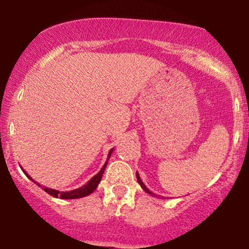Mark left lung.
<instances>
[{
    "mask_svg": "<svg viewBox=\"0 0 249 249\" xmlns=\"http://www.w3.org/2000/svg\"><path fill=\"white\" fill-rule=\"evenodd\" d=\"M137 179H138V182H139L140 187H142V189L146 191V193H147V194H149V195H152V196H155V197H157V195H155V194H153V193H152V191H151V190H148V188H146V185L142 183V178H140V176H139V174H138V172H137Z\"/></svg>",
    "mask_w": 249,
    "mask_h": 249,
    "instance_id": "obj_1",
    "label": "left lung"
}]
</instances>
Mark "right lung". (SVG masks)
I'll list each match as a JSON object with an SVG mask.
<instances>
[{
	"label": "right lung",
	"mask_w": 249,
	"mask_h": 249,
	"mask_svg": "<svg viewBox=\"0 0 249 249\" xmlns=\"http://www.w3.org/2000/svg\"><path fill=\"white\" fill-rule=\"evenodd\" d=\"M112 151H113V148L110 149L109 154H107V159L106 163H104V166L102 167V169L100 170V172L96 174L95 176H92V178L89 179V181L87 182L85 185H82V187H81V188H77V189L71 190V191H59V190L50 189V188L43 187L44 188V191H46V193L49 194V195H51V196L56 197V198H58V197H60V198H61V199H76V198H81V197L88 196V195H90L92 191H95L96 188H97L98 183H100V182H101V178H102V176H103L104 169H106L107 163V161H109L110 155H111ZM22 170H23V173L25 174L26 176H28V178L31 179V181H34L31 176H30L29 174L25 172V170H24V169H22ZM36 184L40 185L39 183H37V182H36Z\"/></svg>",
	"instance_id": "obj_1"
}]
</instances>
